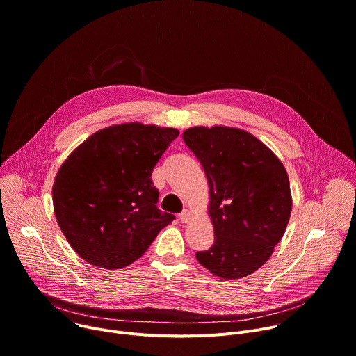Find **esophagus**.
Returning <instances> with one entry per match:
<instances>
[{
    "mask_svg": "<svg viewBox=\"0 0 356 356\" xmlns=\"http://www.w3.org/2000/svg\"><path fill=\"white\" fill-rule=\"evenodd\" d=\"M190 217H191V214H190L188 210H183V211L179 214V220H180L183 224H187V222L190 221Z\"/></svg>",
    "mask_w": 356,
    "mask_h": 356,
    "instance_id": "obj_1",
    "label": "esophagus"
}]
</instances>
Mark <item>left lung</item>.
<instances>
[{
    "label": "left lung",
    "instance_id": "1",
    "mask_svg": "<svg viewBox=\"0 0 356 356\" xmlns=\"http://www.w3.org/2000/svg\"><path fill=\"white\" fill-rule=\"evenodd\" d=\"M183 140L201 163L210 188L214 243L197 261L222 279L257 272L282 239L291 193L279 158L252 134L229 127H194Z\"/></svg>",
    "mask_w": 356,
    "mask_h": 356
}]
</instances>
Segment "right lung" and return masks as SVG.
<instances>
[{"label": "right lung", "mask_w": 356, "mask_h": 356, "mask_svg": "<svg viewBox=\"0 0 356 356\" xmlns=\"http://www.w3.org/2000/svg\"><path fill=\"white\" fill-rule=\"evenodd\" d=\"M177 136L175 128L113 125L87 138L60 166L52 188L55 216L86 262L122 269L175 220L158 209L150 176Z\"/></svg>", "instance_id": "right-lung-1"}]
</instances>
